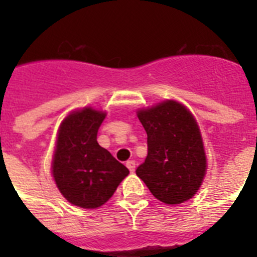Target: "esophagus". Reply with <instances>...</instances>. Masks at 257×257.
<instances>
[{"label": "esophagus", "mask_w": 257, "mask_h": 257, "mask_svg": "<svg viewBox=\"0 0 257 257\" xmlns=\"http://www.w3.org/2000/svg\"><path fill=\"white\" fill-rule=\"evenodd\" d=\"M126 168H128L131 172H135V169H136V163H135L133 160L126 161Z\"/></svg>", "instance_id": "obj_1"}]
</instances>
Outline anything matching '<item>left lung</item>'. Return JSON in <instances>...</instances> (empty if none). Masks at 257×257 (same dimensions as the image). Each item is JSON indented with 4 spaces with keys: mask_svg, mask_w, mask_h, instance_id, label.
<instances>
[{
    "mask_svg": "<svg viewBox=\"0 0 257 257\" xmlns=\"http://www.w3.org/2000/svg\"><path fill=\"white\" fill-rule=\"evenodd\" d=\"M137 117L148 135V156L136 175L163 203L189 200L207 171L203 140L192 113L176 101H164L140 110Z\"/></svg>",
    "mask_w": 257,
    "mask_h": 257,
    "instance_id": "obj_1",
    "label": "left lung"
}]
</instances>
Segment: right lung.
<instances>
[{
  "label": "right lung",
  "instance_id": "1",
  "mask_svg": "<svg viewBox=\"0 0 257 257\" xmlns=\"http://www.w3.org/2000/svg\"><path fill=\"white\" fill-rule=\"evenodd\" d=\"M105 113L85 108L62 121L53 159V177L69 203L97 208L108 201L128 168L97 143Z\"/></svg>",
  "mask_w": 257,
  "mask_h": 257
}]
</instances>
